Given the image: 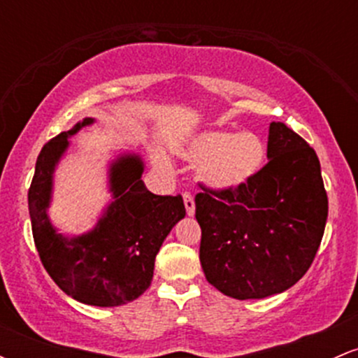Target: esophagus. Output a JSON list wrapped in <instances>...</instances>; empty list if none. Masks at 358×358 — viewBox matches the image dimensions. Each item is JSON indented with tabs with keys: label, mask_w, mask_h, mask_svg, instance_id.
Segmentation results:
<instances>
[{
	"label": "esophagus",
	"mask_w": 358,
	"mask_h": 358,
	"mask_svg": "<svg viewBox=\"0 0 358 358\" xmlns=\"http://www.w3.org/2000/svg\"><path fill=\"white\" fill-rule=\"evenodd\" d=\"M183 202H185V208H187V215L188 217L195 215V202H193V196L190 193H183Z\"/></svg>",
	"instance_id": "1"
}]
</instances>
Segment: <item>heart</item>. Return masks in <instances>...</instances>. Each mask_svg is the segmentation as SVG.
Here are the masks:
<instances>
[{"label": "heart", "instance_id": "b5f03b06", "mask_svg": "<svg viewBox=\"0 0 358 358\" xmlns=\"http://www.w3.org/2000/svg\"><path fill=\"white\" fill-rule=\"evenodd\" d=\"M178 155L199 165V180L213 192H234L252 182L266 165L264 141L250 131L234 133L229 129H203L192 134ZM156 163L166 166L158 156Z\"/></svg>", "mask_w": 358, "mask_h": 358}]
</instances>
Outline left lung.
<instances>
[{"instance_id": "left-lung-1", "label": "left lung", "mask_w": 358, "mask_h": 358, "mask_svg": "<svg viewBox=\"0 0 358 358\" xmlns=\"http://www.w3.org/2000/svg\"><path fill=\"white\" fill-rule=\"evenodd\" d=\"M268 159L239 190L195 196L200 264L225 296L261 299L289 289L322 242L328 199L315 150L285 122H271Z\"/></svg>"}]
</instances>
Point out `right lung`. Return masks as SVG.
<instances>
[{
	"instance_id": "right-lung-1",
	"label": "right lung",
	"mask_w": 358,
	"mask_h": 358,
	"mask_svg": "<svg viewBox=\"0 0 358 358\" xmlns=\"http://www.w3.org/2000/svg\"><path fill=\"white\" fill-rule=\"evenodd\" d=\"M94 122V117H84L42 148L28 190V210L36 250L55 285L84 305L110 308L133 301L150 287L156 254L185 217V205L182 196L148 190L141 180V155L122 151L108 163L110 199L96 225L73 236L59 232L48 215L57 166L71 138Z\"/></svg>"
}]
</instances>
